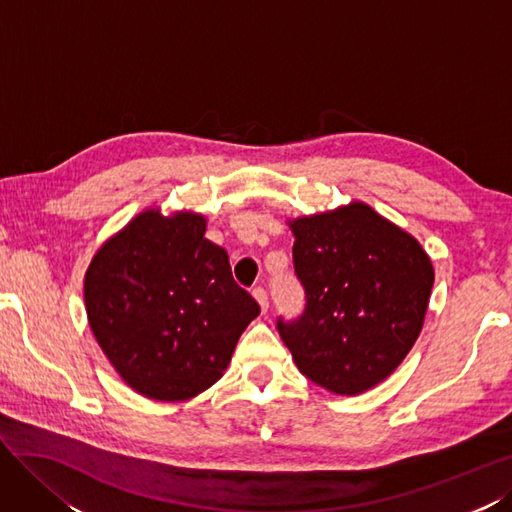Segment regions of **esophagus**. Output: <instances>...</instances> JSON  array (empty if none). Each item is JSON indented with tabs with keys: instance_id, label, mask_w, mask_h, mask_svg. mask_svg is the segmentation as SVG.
I'll return each instance as SVG.
<instances>
[{
	"instance_id": "34e87169",
	"label": "esophagus",
	"mask_w": 512,
	"mask_h": 512,
	"mask_svg": "<svg viewBox=\"0 0 512 512\" xmlns=\"http://www.w3.org/2000/svg\"><path fill=\"white\" fill-rule=\"evenodd\" d=\"M253 296H255V300L259 302V306H261V311H268V306H270V298H268V291L264 289V287H257V289H253Z\"/></svg>"
}]
</instances>
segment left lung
Instances as JSON below:
<instances>
[{
	"mask_svg": "<svg viewBox=\"0 0 512 512\" xmlns=\"http://www.w3.org/2000/svg\"><path fill=\"white\" fill-rule=\"evenodd\" d=\"M304 311L276 319L311 382L360 394L399 367L429 306L433 266L422 246L364 203L289 223Z\"/></svg>",
	"mask_w": 512,
	"mask_h": 512,
	"instance_id": "1",
	"label": "left lung"
}]
</instances>
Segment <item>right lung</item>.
Masks as SVG:
<instances>
[{
    "label": "right lung",
    "instance_id": "right-lung-1",
    "mask_svg": "<svg viewBox=\"0 0 512 512\" xmlns=\"http://www.w3.org/2000/svg\"><path fill=\"white\" fill-rule=\"evenodd\" d=\"M206 218L148 210L102 244L85 274L87 319L124 382L156 401H186L223 375L259 315L233 281Z\"/></svg>",
    "mask_w": 512,
    "mask_h": 512
}]
</instances>
